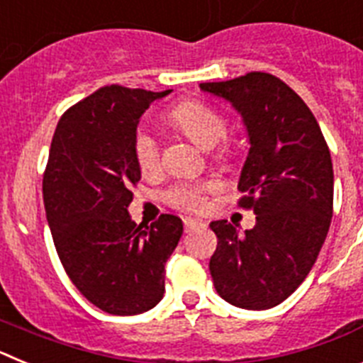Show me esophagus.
Returning a JSON list of instances; mask_svg holds the SVG:
<instances>
[{"label":"esophagus","instance_id":"34e87169","mask_svg":"<svg viewBox=\"0 0 363 363\" xmlns=\"http://www.w3.org/2000/svg\"><path fill=\"white\" fill-rule=\"evenodd\" d=\"M184 227H185V233H191V230L205 227V223L200 220H194V218H184Z\"/></svg>","mask_w":363,"mask_h":363}]
</instances>
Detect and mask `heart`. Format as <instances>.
Here are the masks:
<instances>
[{
	"label": "heart",
	"instance_id": "b5f03b06",
	"mask_svg": "<svg viewBox=\"0 0 363 363\" xmlns=\"http://www.w3.org/2000/svg\"><path fill=\"white\" fill-rule=\"evenodd\" d=\"M169 118L185 136L191 138L192 142L203 149L214 147L221 138L225 136V118L221 116L216 108L196 101V99H185V101L176 104L169 112ZM227 152H229V145L223 143L220 147V154L223 156ZM134 158L143 172H150L158 167L160 147L149 130L140 129L134 136ZM213 187V182L178 184L167 191L165 200L178 209L200 211L205 205V192Z\"/></svg>",
	"mask_w": 363,
	"mask_h": 363
}]
</instances>
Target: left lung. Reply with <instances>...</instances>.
<instances>
[{"label": "left lung", "instance_id": "obj_1", "mask_svg": "<svg viewBox=\"0 0 363 363\" xmlns=\"http://www.w3.org/2000/svg\"><path fill=\"white\" fill-rule=\"evenodd\" d=\"M200 89L242 114L251 149L238 203L256 214L245 234L227 220L211 223L218 238L211 277L233 306L271 309L306 280L325 242L333 216L331 152L306 101L272 74L249 72Z\"/></svg>", "mask_w": 363, "mask_h": 363}]
</instances>
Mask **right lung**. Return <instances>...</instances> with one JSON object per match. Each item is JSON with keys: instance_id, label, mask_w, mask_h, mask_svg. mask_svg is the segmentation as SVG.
Here are the masks:
<instances>
[{"instance_id": "add662e5", "label": "right lung", "mask_w": 363, "mask_h": 363, "mask_svg": "<svg viewBox=\"0 0 363 363\" xmlns=\"http://www.w3.org/2000/svg\"><path fill=\"white\" fill-rule=\"evenodd\" d=\"M171 91L101 86L60 118L43 174V203L65 272L108 314L152 309L165 293V264L184 223L162 214L149 225L129 216L142 171L134 136L143 112Z\"/></svg>"}]
</instances>
